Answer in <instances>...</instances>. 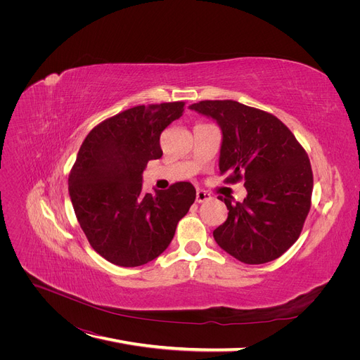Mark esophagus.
<instances>
[{"label": "esophagus", "mask_w": 360, "mask_h": 360, "mask_svg": "<svg viewBox=\"0 0 360 360\" xmlns=\"http://www.w3.org/2000/svg\"><path fill=\"white\" fill-rule=\"evenodd\" d=\"M210 200H212V195L207 191H202V190L197 191V202H205V201H210Z\"/></svg>", "instance_id": "1"}]
</instances>
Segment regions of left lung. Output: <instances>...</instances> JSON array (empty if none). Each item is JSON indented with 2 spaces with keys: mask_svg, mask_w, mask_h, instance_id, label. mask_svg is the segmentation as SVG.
I'll return each instance as SVG.
<instances>
[{
  "mask_svg": "<svg viewBox=\"0 0 360 360\" xmlns=\"http://www.w3.org/2000/svg\"><path fill=\"white\" fill-rule=\"evenodd\" d=\"M191 109L221 128L220 175L243 181L242 202L221 198L228 219L213 236L219 247L245 264H264L297 240L311 209L314 176L305 148L273 113L236 101H201Z\"/></svg>",
  "mask_w": 360,
  "mask_h": 360,
  "instance_id": "8db88e82",
  "label": "left lung"
}]
</instances>
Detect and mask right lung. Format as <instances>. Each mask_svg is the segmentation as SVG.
Listing matches in <instances>:
<instances>
[{
    "instance_id": "obj_1",
    "label": "right lung",
    "mask_w": 360,
    "mask_h": 360,
    "mask_svg": "<svg viewBox=\"0 0 360 360\" xmlns=\"http://www.w3.org/2000/svg\"><path fill=\"white\" fill-rule=\"evenodd\" d=\"M185 102L139 105L94 127L68 176V191L91 248L120 267L158 258L195 201L191 182L143 193V170L160 159L162 131L181 118Z\"/></svg>"
}]
</instances>
